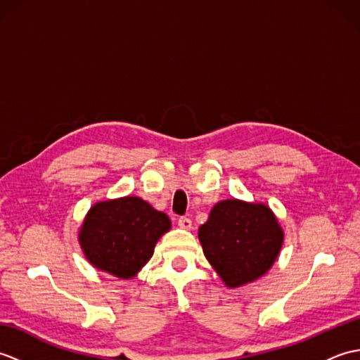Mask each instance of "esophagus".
<instances>
[{"mask_svg":"<svg viewBox=\"0 0 360 360\" xmlns=\"http://www.w3.org/2000/svg\"><path fill=\"white\" fill-rule=\"evenodd\" d=\"M178 226L181 229H184V231H190V229H192V219L182 217L178 219Z\"/></svg>","mask_w":360,"mask_h":360,"instance_id":"obj_1","label":"esophagus"}]
</instances>
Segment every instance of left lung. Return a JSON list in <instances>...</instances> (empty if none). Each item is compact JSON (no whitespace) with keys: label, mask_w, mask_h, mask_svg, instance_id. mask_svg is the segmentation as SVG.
<instances>
[{"label":"left lung","mask_w":360,"mask_h":360,"mask_svg":"<svg viewBox=\"0 0 360 360\" xmlns=\"http://www.w3.org/2000/svg\"><path fill=\"white\" fill-rule=\"evenodd\" d=\"M198 238L224 285L240 288L271 269L285 232L269 205L232 198L213 205Z\"/></svg>","instance_id":"obj_1"}]
</instances>
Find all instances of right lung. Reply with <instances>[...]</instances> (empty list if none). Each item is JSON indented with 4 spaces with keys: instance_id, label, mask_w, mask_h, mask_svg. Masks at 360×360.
<instances>
[{
    "instance_id": "1",
    "label": "right lung",
    "mask_w": 360,
    "mask_h": 360,
    "mask_svg": "<svg viewBox=\"0 0 360 360\" xmlns=\"http://www.w3.org/2000/svg\"><path fill=\"white\" fill-rule=\"evenodd\" d=\"M172 221L139 196L98 201L86 213L79 243L96 269L129 280L148 263Z\"/></svg>"
}]
</instances>
